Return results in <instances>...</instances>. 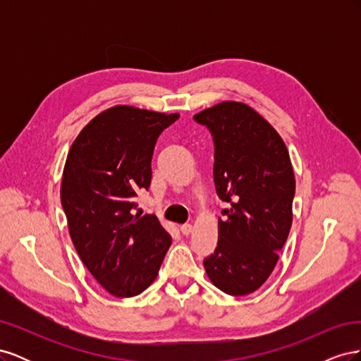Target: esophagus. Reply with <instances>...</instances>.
Segmentation results:
<instances>
[{
    "mask_svg": "<svg viewBox=\"0 0 361 361\" xmlns=\"http://www.w3.org/2000/svg\"><path fill=\"white\" fill-rule=\"evenodd\" d=\"M180 232H182V235H190L192 232V226L191 224H182Z\"/></svg>",
    "mask_w": 361,
    "mask_h": 361,
    "instance_id": "1",
    "label": "esophagus"
}]
</instances>
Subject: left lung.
Masks as SVG:
<instances>
[{
	"instance_id": "obj_1",
	"label": "left lung",
	"mask_w": 361,
	"mask_h": 361,
	"mask_svg": "<svg viewBox=\"0 0 361 361\" xmlns=\"http://www.w3.org/2000/svg\"><path fill=\"white\" fill-rule=\"evenodd\" d=\"M215 145L216 194L231 204L218 218V243L203 260L214 285L248 295L271 276L292 226L295 176L288 147L244 102L224 101L194 116Z\"/></svg>"
}]
</instances>
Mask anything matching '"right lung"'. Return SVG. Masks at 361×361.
<instances>
[{"instance_id": "obj_1", "label": "right lung", "mask_w": 361, "mask_h": 361, "mask_svg": "<svg viewBox=\"0 0 361 361\" xmlns=\"http://www.w3.org/2000/svg\"><path fill=\"white\" fill-rule=\"evenodd\" d=\"M179 117L129 105L97 114L75 138L60 197L72 243L97 283L114 297H135L158 276L171 236L155 215L134 214L149 188L159 134Z\"/></svg>"}]
</instances>
